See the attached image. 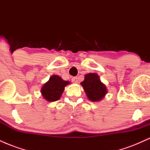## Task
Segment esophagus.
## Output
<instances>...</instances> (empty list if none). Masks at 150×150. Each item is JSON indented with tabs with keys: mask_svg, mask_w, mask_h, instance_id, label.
Here are the masks:
<instances>
[{
	"mask_svg": "<svg viewBox=\"0 0 150 150\" xmlns=\"http://www.w3.org/2000/svg\"><path fill=\"white\" fill-rule=\"evenodd\" d=\"M72 81H73V82H74V83H77L78 82V78L77 77H74L72 78Z\"/></svg>",
	"mask_w": 150,
	"mask_h": 150,
	"instance_id": "esophagus-1",
	"label": "esophagus"
}]
</instances>
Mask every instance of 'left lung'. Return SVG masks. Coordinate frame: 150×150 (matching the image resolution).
Segmentation results:
<instances>
[{
  "label": "left lung",
  "instance_id": "1",
  "mask_svg": "<svg viewBox=\"0 0 150 150\" xmlns=\"http://www.w3.org/2000/svg\"><path fill=\"white\" fill-rule=\"evenodd\" d=\"M81 85L87 94V97L92 101H99L107 93L106 85L101 82L97 73H88L85 75V80Z\"/></svg>",
  "mask_w": 150,
  "mask_h": 150
}]
</instances>
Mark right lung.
Here are the masks:
<instances>
[{
	"label": "right lung",
	"mask_w": 150,
	"mask_h": 150,
	"mask_svg": "<svg viewBox=\"0 0 150 150\" xmlns=\"http://www.w3.org/2000/svg\"><path fill=\"white\" fill-rule=\"evenodd\" d=\"M69 84V81L63 80L58 75H52L49 81L43 85L41 92L46 101H57L61 98L65 86Z\"/></svg>",
	"instance_id": "obj_1"
}]
</instances>
